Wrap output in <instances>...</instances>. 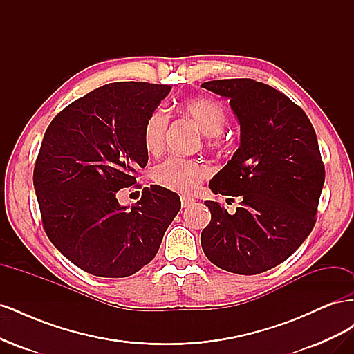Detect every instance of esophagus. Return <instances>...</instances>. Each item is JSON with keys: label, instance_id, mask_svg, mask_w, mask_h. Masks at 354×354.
Wrapping results in <instances>:
<instances>
[{"label": "esophagus", "instance_id": "esophagus-1", "mask_svg": "<svg viewBox=\"0 0 354 354\" xmlns=\"http://www.w3.org/2000/svg\"><path fill=\"white\" fill-rule=\"evenodd\" d=\"M195 199L190 198V196H181V207L183 208H189L190 205H194Z\"/></svg>", "mask_w": 354, "mask_h": 354}]
</instances>
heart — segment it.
<instances>
[{"label":"heart","instance_id":"1","mask_svg":"<svg viewBox=\"0 0 354 354\" xmlns=\"http://www.w3.org/2000/svg\"><path fill=\"white\" fill-rule=\"evenodd\" d=\"M180 109L195 121L199 130L207 136L209 146L221 145V131L227 122V115L223 106L209 97H190L180 103ZM168 128V113L158 108L151 115L143 127V146L149 155H159L165 143ZM209 176L205 164L196 159L180 156H169L164 162L155 167L153 180L160 187L190 194L203 180Z\"/></svg>","mask_w":354,"mask_h":354}]
</instances>
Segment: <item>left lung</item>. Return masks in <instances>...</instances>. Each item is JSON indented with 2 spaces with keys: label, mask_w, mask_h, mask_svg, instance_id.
<instances>
[{
  "label": "left lung",
  "mask_w": 354,
  "mask_h": 354,
  "mask_svg": "<svg viewBox=\"0 0 354 354\" xmlns=\"http://www.w3.org/2000/svg\"><path fill=\"white\" fill-rule=\"evenodd\" d=\"M230 102L241 145L209 181L214 194L238 196L229 214L205 201L211 221L201 243L223 270L259 274L283 263L312 232L325 183L315 128L304 111L281 91L248 78L201 85Z\"/></svg>",
  "instance_id": "8db88e82"
}]
</instances>
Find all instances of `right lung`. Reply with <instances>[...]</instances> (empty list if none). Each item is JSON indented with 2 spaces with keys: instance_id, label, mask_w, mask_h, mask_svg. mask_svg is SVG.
<instances>
[{
  "instance_id": "add662e5",
  "label": "right lung",
  "mask_w": 354,
  "mask_h": 354,
  "mask_svg": "<svg viewBox=\"0 0 354 354\" xmlns=\"http://www.w3.org/2000/svg\"><path fill=\"white\" fill-rule=\"evenodd\" d=\"M169 90L147 82L103 85L66 106L47 128L34 169L42 226L84 272L134 274L153 260L180 211L178 195L160 186L145 187L131 207L116 198L147 164L143 127Z\"/></svg>"
}]
</instances>
